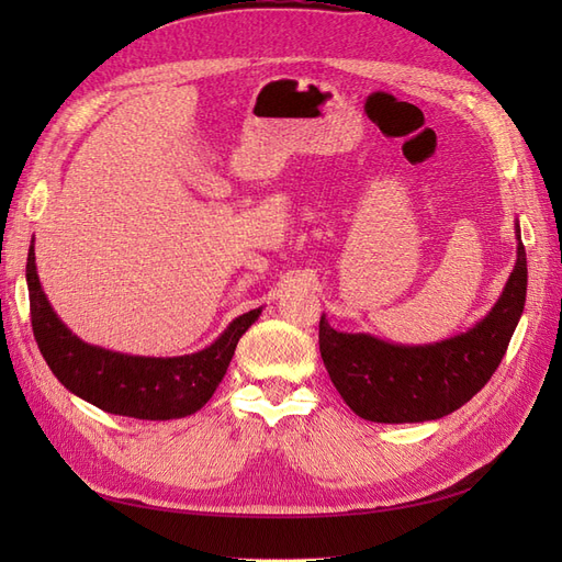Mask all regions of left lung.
<instances>
[{"instance_id": "obj_1", "label": "left lung", "mask_w": 562, "mask_h": 562, "mask_svg": "<svg viewBox=\"0 0 562 562\" xmlns=\"http://www.w3.org/2000/svg\"><path fill=\"white\" fill-rule=\"evenodd\" d=\"M516 265L499 300L464 333L429 345H398L318 323L323 366L351 411L380 424L440 419L471 401L502 363L527 293V260L516 220Z\"/></svg>"}]
</instances>
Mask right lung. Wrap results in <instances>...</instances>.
Wrapping results in <instances>:
<instances>
[{
    "label": "right lung",
    "mask_w": 562,
    "mask_h": 562,
    "mask_svg": "<svg viewBox=\"0 0 562 562\" xmlns=\"http://www.w3.org/2000/svg\"><path fill=\"white\" fill-rule=\"evenodd\" d=\"M25 281L32 330L44 361L58 382L100 411L135 419H180L211 401L223 382L241 335L262 307L236 316L215 342L184 356H131L83 342L50 307L37 274L35 239L30 244Z\"/></svg>",
    "instance_id": "1"
}]
</instances>
